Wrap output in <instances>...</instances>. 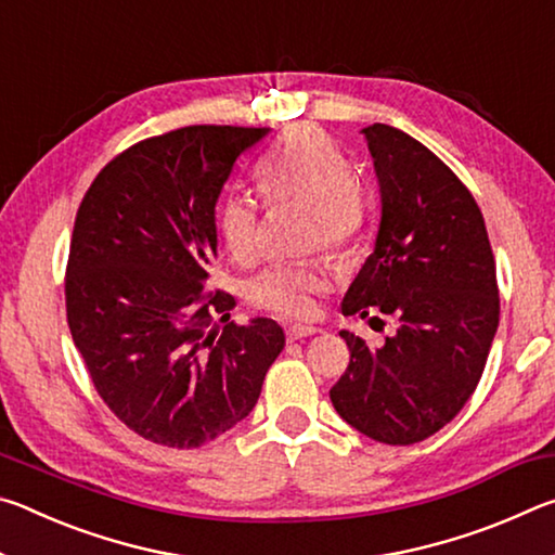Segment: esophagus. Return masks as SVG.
<instances>
[{
    "mask_svg": "<svg viewBox=\"0 0 555 555\" xmlns=\"http://www.w3.org/2000/svg\"><path fill=\"white\" fill-rule=\"evenodd\" d=\"M318 333H321V327L304 325V323H294V325L286 327L288 340H304V337H311V335H318Z\"/></svg>",
    "mask_w": 555,
    "mask_h": 555,
    "instance_id": "esophagus-1",
    "label": "esophagus"
}]
</instances>
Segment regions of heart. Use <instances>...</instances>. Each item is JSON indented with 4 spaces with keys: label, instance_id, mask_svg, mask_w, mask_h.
Instances as JSON below:
<instances>
[{
    "label": "heart",
    "instance_id": "heart-1",
    "mask_svg": "<svg viewBox=\"0 0 555 555\" xmlns=\"http://www.w3.org/2000/svg\"><path fill=\"white\" fill-rule=\"evenodd\" d=\"M259 185L271 203H304L313 208L315 240L343 249L362 230L364 193L352 166L321 129L300 127L281 139L259 166ZM215 224L228 257L240 267L259 259V205L232 191L215 212ZM333 271L325 261L274 264L247 286V298L261 311L304 318L315 311V296L331 288Z\"/></svg>",
    "mask_w": 555,
    "mask_h": 555
}]
</instances>
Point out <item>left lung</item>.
Segmentation results:
<instances>
[{
  "mask_svg": "<svg viewBox=\"0 0 555 555\" xmlns=\"http://www.w3.org/2000/svg\"><path fill=\"white\" fill-rule=\"evenodd\" d=\"M362 137L382 218L343 315H391L397 333L370 347L340 331L350 367L331 401L367 438L411 446L450 424L482 377L500 325L494 257L475 198L434 152L389 125Z\"/></svg>",
  "mask_w": 555,
  "mask_h": 555,
  "instance_id": "obj_1",
  "label": "left lung"
}]
</instances>
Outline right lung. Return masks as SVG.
I'll return each mask as SVG.
<instances>
[{
    "label": "right lung",
    "mask_w": 555,
    "mask_h": 555,
    "mask_svg": "<svg viewBox=\"0 0 555 555\" xmlns=\"http://www.w3.org/2000/svg\"><path fill=\"white\" fill-rule=\"evenodd\" d=\"M267 134L201 125L146 139L80 203L65 276L73 343L109 411L152 443L198 448L237 426L284 350L279 323L234 325V298L205 294L215 205Z\"/></svg>",
    "instance_id": "obj_1"
}]
</instances>
